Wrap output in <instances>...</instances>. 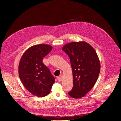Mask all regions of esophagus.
<instances>
[{"mask_svg":"<svg viewBox=\"0 0 121 121\" xmlns=\"http://www.w3.org/2000/svg\"><path fill=\"white\" fill-rule=\"evenodd\" d=\"M57 80H58V81H59V82H60L61 80H62V78H61V76H59V77H58L57 78Z\"/></svg>","mask_w":121,"mask_h":121,"instance_id":"34e87169","label":"esophagus"}]
</instances>
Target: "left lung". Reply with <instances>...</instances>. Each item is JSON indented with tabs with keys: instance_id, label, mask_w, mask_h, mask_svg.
Returning a JSON list of instances; mask_svg holds the SVG:
<instances>
[{
	"instance_id": "1",
	"label": "left lung",
	"mask_w": 121,
	"mask_h": 121,
	"mask_svg": "<svg viewBox=\"0 0 121 121\" xmlns=\"http://www.w3.org/2000/svg\"><path fill=\"white\" fill-rule=\"evenodd\" d=\"M62 50L70 58L73 73V87L68 94L74 99L81 98L94 87L98 78L100 65L97 53L84 41L67 43Z\"/></svg>"
}]
</instances>
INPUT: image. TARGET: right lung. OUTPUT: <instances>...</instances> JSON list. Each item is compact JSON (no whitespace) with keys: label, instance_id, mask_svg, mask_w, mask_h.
Returning <instances> with one entry per match:
<instances>
[{"label":"right lung","instance_id":"1","mask_svg":"<svg viewBox=\"0 0 121 121\" xmlns=\"http://www.w3.org/2000/svg\"><path fill=\"white\" fill-rule=\"evenodd\" d=\"M48 44H40L28 48L19 65V77L25 88L32 94L43 97L51 91L55 78L43 59L52 49Z\"/></svg>","mask_w":121,"mask_h":121}]
</instances>
